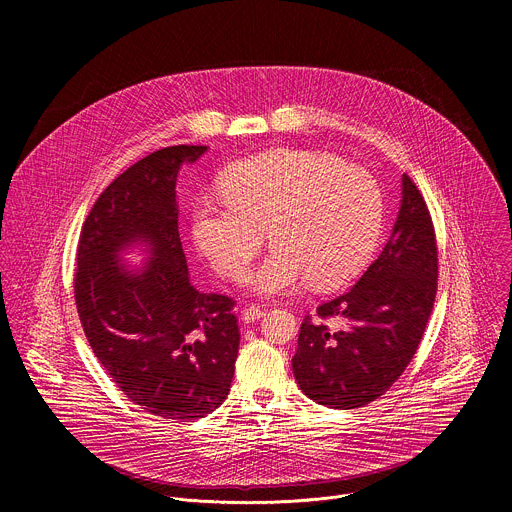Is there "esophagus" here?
I'll use <instances>...</instances> for the list:
<instances>
[{
	"label": "esophagus",
	"instance_id": "1",
	"mask_svg": "<svg viewBox=\"0 0 512 512\" xmlns=\"http://www.w3.org/2000/svg\"><path fill=\"white\" fill-rule=\"evenodd\" d=\"M265 316V312L259 308V306H247L245 310H243V322L245 324H251V322H255V320H259V318H263Z\"/></svg>",
	"mask_w": 512,
	"mask_h": 512
}]
</instances>
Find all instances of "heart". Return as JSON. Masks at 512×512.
Returning <instances> with one entry per match:
<instances>
[{"label":"heart","instance_id":"heart-1","mask_svg":"<svg viewBox=\"0 0 512 512\" xmlns=\"http://www.w3.org/2000/svg\"><path fill=\"white\" fill-rule=\"evenodd\" d=\"M221 186L223 200L196 202L192 241L218 273L237 277L267 229L271 251L243 275L259 296L287 294L308 279L320 289L340 287L367 267L379 245V182L332 154L269 150L233 164Z\"/></svg>","mask_w":512,"mask_h":512}]
</instances>
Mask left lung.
<instances>
[{
    "instance_id": "8db88e82",
    "label": "left lung",
    "mask_w": 512,
    "mask_h": 512,
    "mask_svg": "<svg viewBox=\"0 0 512 512\" xmlns=\"http://www.w3.org/2000/svg\"><path fill=\"white\" fill-rule=\"evenodd\" d=\"M437 291V245L427 204L403 174L401 206L381 255L316 318L302 322L294 377L312 401L356 409L379 399L411 362ZM339 328L330 331L325 320Z\"/></svg>"
}]
</instances>
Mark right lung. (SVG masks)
Returning a JSON list of instances; mask_svg holds the SVG:
<instances>
[{
	"mask_svg": "<svg viewBox=\"0 0 512 512\" xmlns=\"http://www.w3.org/2000/svg\"><path fill=\"white\" fill-rule=\"evenodd\" d=\"M206 145H172L115 178L81 231L75 300L85 336L113 383L143 411L190 421L221 407L239 352L235 302L200 294L178 233L176 180ZM149 255L129 266L120 255Z\"/></svg>",
	"mask_w": 512,
	"mask_h": 512,
	"instance_id": "obj_1",
	"label": "right lung"
}]
</instances>
